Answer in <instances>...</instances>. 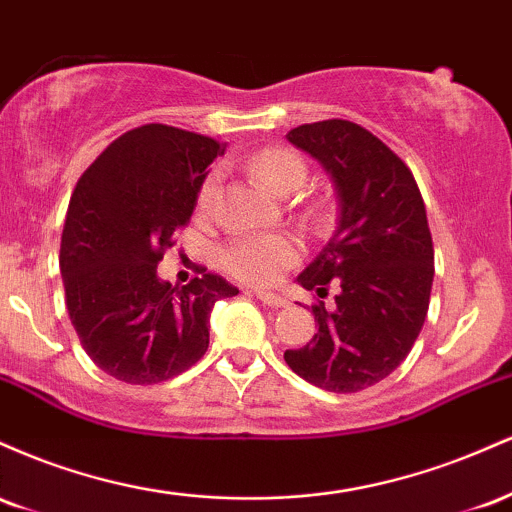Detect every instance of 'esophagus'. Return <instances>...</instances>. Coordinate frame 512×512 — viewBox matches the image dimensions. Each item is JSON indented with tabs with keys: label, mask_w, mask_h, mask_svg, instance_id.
Returning a JSON list of instances; mask_svg holds the SVG:
<instances>
[{
	"label": "esophagus",
	"mask_w": 512,
	"mask_h": 512,
	"mask_svg": "<svg viewBox=\"0 0 512 512\" xmlns=\"http://www.w3.org/2000/svg\"><path fill=\"white\" fill-rule=\"evenodd\" d=\"M255 296L260 298V301H262L264 305H269V308H284V305H286V298H281V296H274V293H267V291H257Z\"/></svg>",
	"instance_id": "34e87169"
}]
</instances>
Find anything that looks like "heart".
<instances>
[{
	"instance_id": "b5f03b06",
	"label": "heart",
	"mask_w": 512,
	"mask_h": 512,
	"mask_svg": "<svg viewBox=\"0 0 512 512\" xmlns=\"http://www.w3.org/2000/svg\"><path fill=\"white\" fill-rule=\"evenodd\" d=\"M252 173L274 192L289 195L303 185L305 161L293 149L286 146H267L257 151L250 161ZM216 192H219V173L211 170L204 178L197 192V209L202 214L214 207ZM303 245L301 240L289 233H240L219 248L221 269L233 279L245 284L269 286L281 279L286 269L301 260Z\"/></svg>"
}]
</instances>
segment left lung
Segmentation results:
<instances>
[{
	"label": "left lung",
	"mask_w": 512,
	"mask_h": 512,
	"mask_svg": "<svg viewBox=\"0 0 512 512\" xmlns=\"http://www.w3.org/2000/svg\"><path fill=\"white\" fill-rule=\"evenodd\" d=\"M286 139L332 175L339 219L298 276L317 293V332L301 349H286L284 361L322 390L361 392L407 358L424 327L433 286L424 197L407 163L356 122H310ZM330 285L338 296L325 309Z\"/></svg>",
	"instance_id": "1"
}]
</instances>
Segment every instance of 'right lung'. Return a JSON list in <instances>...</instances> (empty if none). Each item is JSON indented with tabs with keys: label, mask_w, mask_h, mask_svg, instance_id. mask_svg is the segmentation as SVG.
<instances>
[{
	"label": "right lung",
	"mask_w": 512,
	"mask_h": 512,
	"mask_svg": "<svg viewBox=\"0 0 512 512\" xmlns=\"http://www.w3.org/2000/svg\"><path fill=\"white\" fill-rule=\"evenodd\" d=\"M223 151L151 122L117 137L76 182L60 245L64 298L84 351L115 380L156 385L195 366L211 308L238 293L207 267L180 289L156 274Z\"/></svg>",
	"instance_id": "right-lung-1"
}]
</instances>
